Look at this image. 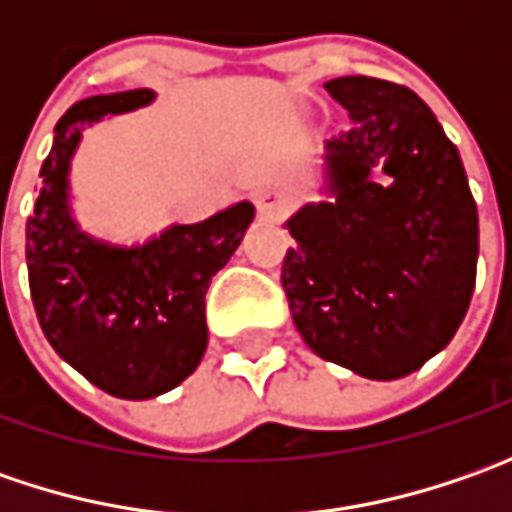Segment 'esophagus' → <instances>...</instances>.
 I'll return each mask as SVG.
<instances>
[{
  "label": "esophagus",
  "instance_id": "obj_1",
  "mask_svg": "<svg viewBox=\"0 0 512 512\" xmlns=\"http://www.w3.org/2000/svg\"><path fill=\"white\" fill-rule=\"evenodd\" d=\"M256 207H259V216L276 219V216L285 213L287 193H282V190H259L256 193Z\"/></svg>",
  "mask_w": 512,
  "mask_h": 512
}]
</instances>
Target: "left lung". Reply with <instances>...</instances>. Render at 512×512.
I'll use <instances>...</instances> for the list:
<instances>
[{"mask_svg":"<svg viewBox=\"0 0 512 512\" xmlns=\"http://www.w3.org/2000/svg\"><path fill=\"white\" fill-rule=\"evenodd\" d=\"M325 90L350 128L327 139L322 190L285 227L293 325L327 362L393 382L442 353L462 325L479 213L456 145L410 88L339 76Z\"/></svg>","mask_w":512,"mask_h":512,"instance_id":"left-lung-1","label":"left lung"}]
</instances>
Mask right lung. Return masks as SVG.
I'll use <instances>...</instances> for the list:
<instances>
[{
  "label": "right lung",
  "mask_w": 512,
  "mask_h": 512,
  "mask_svg": "<svg viewBox=\"0 0 512 512\" xmlns=\"http://www.w3.org/2000/svg\"><path fill=\"white\" fill-rule=\"evenodd\" d=\"M153 99L150 88H136L76 102L53 130L25 227L30 296L50 347L90 384L130 402L168 393L199 367L210 279L230 262L256 216L245 199L133 245L99 239L79 225L70 168L85 130Z\"/></svg>",
  "instance_id": "add662e5"
}]
</instances>
